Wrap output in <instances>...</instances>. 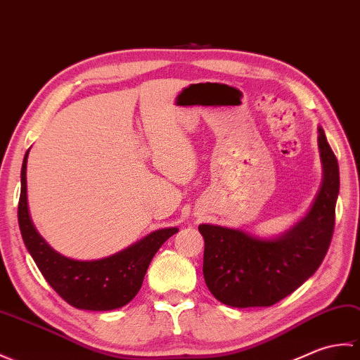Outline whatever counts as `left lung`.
<instances>
[{"label": "left lung", "mask_w": 360, "mask_h": 360, "mask_svg": "<svg viewBox=\"0 0 360 360\" xmlns=\"http://www.w3.org/2000/svg\"><path fill=\"white\" fill-rule=\"evenodd\" d=\"M323 167L316 200L292 228L276 238H260L242 229L203 225V276L207 290L234 308L271 307L308 281L328 251L339 194L338 158L319 127Z\"/></svg>", "instance_id": "1"}]
</instances>
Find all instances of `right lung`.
Returning a JSON list of instances; mask_svg holds the SVG:
<instances>
[{
    "label": "right lung",
    "mask_w": 360,
    "mask_h": 360,
    "mask_svg": "<svg viewBox=\"0 0 360 360\" xmlns=\"http://www.w3.org/2000/svg\"><path fill=\"white\" fill-rule=\"evenodd\" d=\"M29 150L21 167L18 225L32 259L52 288L69 305L78 309L110 311L124 307L141 288L150 260L177 228H163L143 237L126 250L98 260L65 257L46 243L30 220L27 207L26 167Z\"/></svg>",
    "instance_id": "obj_1"
}]
</instances>
